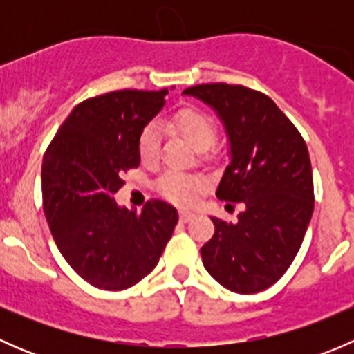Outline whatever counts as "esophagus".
Returning <instances> with one entry per match:
<instances>
[{"label":"esophagus","instance_id":"1","mask_svg":"<svg viewBox=\"0 0 354 354\" xmlns=\"http://www.w3.org/2000/svg\"><path fill=\"white\" fill-rule=\"evenodd\" d=\"M194 217H195L194 210H188V209H181L180 210V221H181V223H188V221H192Z\"/></svg>","mask_w":354,"mask_h":354}]
</instances>
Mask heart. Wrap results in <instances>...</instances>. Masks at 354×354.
<instances>
[{
  "label": "heart",
  "instance_id": "1",
  "mask_svg": "<svg viewBox=\"0 0 354 354\" xmlns=\"http://www.w3.org/2000/svg\"><path fill=\"white\" fill-rule=\"evenodd\" d=\"M171 124L185 137V140L195 147L197 151H205L216 140V123L207 113L197 108H181L176 111L171 120ZM160 144V128L157 121H151L145 124L144 130L138 137V157L142 162H154L159 156ZM156 188L164 197L178 203H188L197 195L200 183L195 178L187 174L176 173V171H167L160 174L157 180Z\"/></svg>",
  "mask_w": 354,
  "mask_h": 354
}]
</instances>
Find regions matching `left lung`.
<instances>
[{"label": "left lung", "mask_w": 354, "mask_h": 354, "mask_svg": "<svg viewBox=\"0 0 354 354\" xmlns=\"http://www.w3.org/2000/svg\"><path fill=\"white\" fill-rule=\"evenodd\" d=\"M183 94L202 99L223 120L231 162L216 195L245 205L236 223L210 217L216 231L200 248L203 267L230 291H263L289 269L312 217L308 149L298 128L262 92L219 82L194 85Z\"/></svg>", "instance_id": "left-lung-1"}]
</instances>
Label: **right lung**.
<instances>
[{"label": "right lung", "mask_w": 354, "mask_h": 354, "mask_svg": "<svg viewBox=\"0 0 354 354\" xmlns=\"http://www.w3.org/2000/svg\"><path fill=\"white\" fill-rule=\"evenodd\" d=\"M162 91H114L77 104L42 159V207L56 246L92 286L128 289L154 270L178 223L171 203L152 198L140 214L113 195L140 164L138 137L162 109Z\"/></svg>", "instance_id": "right-lung-1"}]
</instances>
